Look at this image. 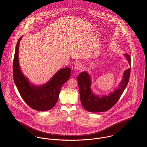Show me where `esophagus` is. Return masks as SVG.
Instances as JSON below:
<instances>
[{
    "label": "esophagus",
    "mask_w": 147,
    "mask_h": 147,
    "mask_svg": "<svg viewBox=\"0 0 147 147\" xmlns=\"http://www.w3.org/2000/svg\"><path fill=\"white\" fill-rule=\"evenodd\" d=\"M83 67H84L83 65L81 63H80V62H77L75 65V69L78 70H82L83 69Z\"/></svg>",
    "instance_id": "1"
}]
</instances>
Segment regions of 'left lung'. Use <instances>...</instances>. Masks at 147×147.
Segmentation results:
<instances>
[{"label":"left lung","mask_w":147,"mask_h":147,"mask_svg":"<svg viewBox=\"0 0 147 147\" xmlns=\"http://www.w3.org/2000/svg\"><path fill=\"white\" fill-rule=\"evenodd\" d=\"M124 55L131 65L130 55L127 54H125ZM130 73L131 68L125 70L118 88L108 96L104 95L100 97L93 93L91 89V76L86 71L81 72L77 77V81L81 102L84 108L88 112L96 113L105 112L112 108L117 102L127 87L129 80Z\"/></svg>","instance_id":"obj_1"}]
</instances>
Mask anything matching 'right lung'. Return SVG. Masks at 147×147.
Segmentation results:
<instances>
[{"label":"right lung","instance_id":"obj_1","mask_svg":"<svg viewBox=\"0 0 147 147\" xmlns=\"http://www.w3.org/2000/svg\"><path fill=\"white\" fill-rule=\"evenodd\" d=\"M22 36L16 44L13 62V77L15 85L22 98L30 107L38 111H49L56 104L62 86L70 77L71 69L70 67L61 69L43 85L30 84L29 80L22 73L19 66L18 52Z\"/></svg>","mask_w":147,"mask_h":147}]
</instances>
